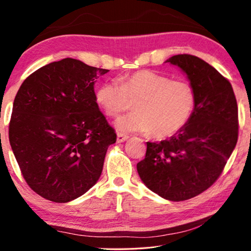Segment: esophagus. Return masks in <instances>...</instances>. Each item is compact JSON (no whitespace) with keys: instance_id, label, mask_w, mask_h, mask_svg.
I'll return each instance as SVG.
<instances>
[{"instance_id":"esophagus-1","label":"esophagus","mask_w":251,"mask_h":251,"mask_svg":"<svg viewBox=\"0 0 251 251\" xmlns=\"http://www.w3.org/2000/svg\"><path fill=\"white\" fill-rule=\"evenodd\" d=\"M127 139H128V136L127 135L122 134V133L117 134V143H124L127 141Z\"/></svg>"}]
</instances>
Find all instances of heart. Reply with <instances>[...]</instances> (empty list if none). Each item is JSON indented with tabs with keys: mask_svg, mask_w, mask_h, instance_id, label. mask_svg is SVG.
Segmentation results:
<instances>
[{
	"mask_svg": "<svg viewBox=\"0 0 251 251\" xmlns=\"http://www.w3.org/2000/svg\"><path fill=\"white\" fill-rule=\"evenodd\" d=\"M96 103L108 116L130 109L136 112L114 122L123 133L151 134L165 138L184 127L194 112L196 95L185 80H173L154 71L142 70L100 85Z\"/></svg>",
	"mask_w": 251,
	"mask_h": 251,
	"instance_id": "heart-1",
	"label": "heart"
}]
</instances>
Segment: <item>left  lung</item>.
<instances>
[{
	"mask_svg": "<svg viewBox=\"0 0 251 251\" xmlns=\"http://www.w3.org/2000/svg\"><path fill=\"white\" fill-rule=\"evenodd\" d=\"M179 67L196 103L187 124L160 143L147 142L137 172L148 189L172 201L190 199L217 180L238 139V107L231 84L203 59L188 54L165 61Z\"/></svg>",
	"mask_w": 251,
	"mask_h": 251,
	"instance_id": "obj_1",
	"label": "left lung"
}]
</instances>
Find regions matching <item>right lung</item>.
I'll return each instance as SVG.
<instances>
[{
  "mask_svg": "<svg viewBox=\"0 0 251 251\" xmlns=\"http://www.w3.org/2000/svg\"><path fill=\"white\" fill-rule=\"evenodd\" d=\"M107 72L63 58L21 85L8 138L24 179L45 199L69 202L100 179L107 148L116 142L95 100L96 79Z\"/></svg>",
  "mask_w": 251,
  "mask_h": 251,
  "instance_id": "obj_1",
  "label": "right lung"
}]
</instances>
